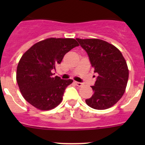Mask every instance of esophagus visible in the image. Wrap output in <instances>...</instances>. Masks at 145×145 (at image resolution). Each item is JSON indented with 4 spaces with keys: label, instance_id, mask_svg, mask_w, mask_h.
Segmentation results:
<instances>
[{
    "label": "esophagus",
    "instance_id": "1",
    "mask_svg": "<svg viewBox=\"0 0 145 145\" xmlns=\"http://www.w3.org/2000/svg\"><path fill=\"white\" fill-rule=\"evenodd\" d=\"M75 84H76L77 86H78V87H80V86H83V84H82V83H80V82H76V81H75Z\"/></svg>",
    "mask_w": 145,
    "mask_h": 145
}]
</instances>
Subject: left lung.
<instances>
[{
	"instance_id": "8db88e82",
	"label": "left lung",
	"mask_w": 145,
	"mask_h": 145,
	"mask_svg": "<svg viewBox=\"0 0 145 145\" xmlns=\"http://www.w3.org/2000/svg\"><path fill=\"white\" fill-rule=\"evenodd\" d=\"M86 52L94 72L98 75L91 88L92 97L86 99L89 107L105 110L117 103L125 92L129 70L121 52L113 45L100 39L76 38Z\"/></svg>"
}]
</instances>
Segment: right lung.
Here are the masks:
<instances>
[{
  "instance_id": "add662e5",
  "label": "right lung",
  "mask_w": 145,
  "mask_h": 145,
  "mask_svg": "<svg viewBox=\"0 0 145 145\" xmlns=\"http://www.w3.org/2000/svg\"><path fill=\"white\" fill-rule=\"evenodd\" d=\"M78 46L73 38H51L34 44L22 55L16 70V81L27 102L41 110L59 105L67 86L73 80L54 76L52 70Z\"/></svg>"
}]
</instances>
